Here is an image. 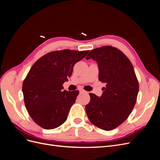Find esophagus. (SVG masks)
Segmentation results:
<instances>
[{"mask_svg": "<svg viewBox=\"0 0 160 160\" xmlns=\"http://www.w3.org/2000/svg\"><path fill=\"white\" fill-rule=\"evenodd\" d=\"M79 91L81 92V93H84V92H85V91L83 90V89H80Z\"/></svg>", "mask_w": 160, "mask_h": 160, "instance_id": "34e87169", "label": "esophagus"}]
</instances>
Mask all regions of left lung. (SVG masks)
<instances>
[{
  "mask_svg": "<svg viewBox=\"0 0 160 160\" xmlns=\"http://www.w3.org/2000/svg\"><path fill=\"white\" fill-rule=\"evenodd\" d=\"M91 58L98 62L99 80L106 83V88L101 97L89 93L86 113L96 127L110 131L123 123L132 113L137 101L138 80L132 62L117 48H97L86 59Z\"/></svg>",
  "mask_w": 160,
  "mask_h": 160,
  "instance_id": "1",
  "label": "left lung"
}]
</instances>
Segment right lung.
Wrapping results in <instances>:
<instances>
[{
	"instance_id": "1",
	"label": "right lung",
	"mask_w": 160,
	"mask_h": 160,
	"mask_svg": "<svg viewBox=\"0 0 160 160\" xmlns=\"http://www.w3.org/2000/svg\"><path fill=\"white\" fill-rule=\"evenodd\" d=\"M89 51L65 49L47 53L33 64L22 83L26 109L32 120L43 129L60 126L67 119L78 90H62L77 62Z\"/></svg>"
}]
</instances>
